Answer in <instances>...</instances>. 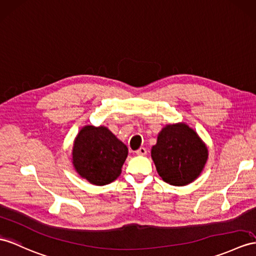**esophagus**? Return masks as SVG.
<instances>
[{"instance_id": "1", "label": "esophagus", "mask_w": 256, "mask_h": 256, "mask_svg": "<svg viewBox=\"0 0 256 256\" xmlns=\"http://www.w3.org/2000/svg\"><path fill=\"white\" fill-rule=\"evenodd\" d=\"M136 155H146V148L142 146V148H140L136 150Z\"/></svg>"}]
</instances>
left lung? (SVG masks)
<instances>
[{
    "mask_svg": "<svg viewBox=\"0 0 256 256\" xmlns=\"http://www.w3.org/2000/svg\"><path fill=\"white\" fill-rule=\"evenodd\" d=\"M151 156L160 178L172 186H186L200 176L208 151L188 124H167L158 136Z\"/></svg>",
    "mask_w": 256,
    "mask_h": 256,
    "instance_id": "obj_1",
    "label": "left lung"
}]
</instances>
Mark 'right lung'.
<instances>
[{
    "mask_svg": "<svg viewBox=\"0 0 256 256\" xmlns=\"http://www.w3.org/2000/svg\"><path fill=\"white\" fill-rule=\"evenodd\" d=\"M127 155V146L106 127L84 126L74 142L72 164L90 184L105 186L120 175Z\"/></svg>",
    "mask_w": 256,
    "mask_h": 256,
    "instance_id": "add662e5",
    "label": "right lung"
}]
</instances>
